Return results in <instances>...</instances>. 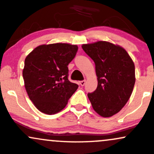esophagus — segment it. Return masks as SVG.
Returning a JSON list of instances; mask_svg holds the SVG:
<instances>
[{
  "mask_svg": "<svg viewBox=\"0 0 154 154\" xmlns=\"http://www.w3.org/2000/svg\"><path fill=\"white\" fill-rule=\"evenodd\" d=\"M85 84V80H82V81H80V85H81V86H83Z\"/></svg>",
  "mask_w": 154,
  "mask_h": 154,
  "instance_id": "obj_1",
  "label": "esophagus"
}]
</instances>
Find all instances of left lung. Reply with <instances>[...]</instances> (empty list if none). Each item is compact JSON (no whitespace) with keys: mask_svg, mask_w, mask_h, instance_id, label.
Here are the masks:
<instances>
[{"mask_svg":"<svg viewBox=\"0 0 154 154\" xmlns=\"http://www.w3.org/2000/svg\"><path fill=\"white\" fill-rule=\"evenodd\" d=\"M82 49L95 63L98 85L88 93L94 110L103 117L119 112L127 103L135 84V66L123 48L106 41L84 44Z\"/></svg>","mask_w":154,"mask_h":154,"instance_id":"1","label":"left lung"}]
</instances>
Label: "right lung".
I'll list each match as a JSON object with an SVG mask.
<instances>
[{
  "instance_id": "1",
  "label": "right lung",
  "mask_w": 154,
  "mask_h": 154,
  "mask_svg": "<svg viewBox=\"0 0 154 154\" xmlns=\"http://www.w3.org/2000/svg\"><path fill=\"white\" fill-rule=\"evenodd\" d=\"M77 50V46L67 43L41 45L26 57L23 70L25 88L41 112L50 115L60 111L78 88L68 79V65Z\"/></svg>"
}]
</instances>
